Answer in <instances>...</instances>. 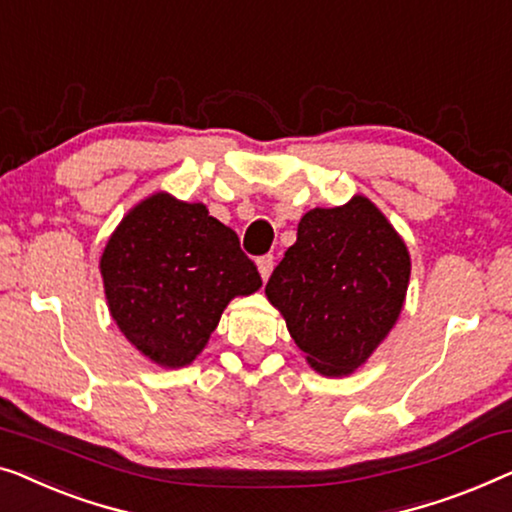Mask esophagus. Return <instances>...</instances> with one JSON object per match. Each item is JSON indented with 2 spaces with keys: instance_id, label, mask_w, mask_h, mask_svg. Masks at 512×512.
<instances>
[{
  "instance_id": "obj_1",
  "label": "esophagus",
  "mask_w": 512,
  "mask_h": 512,
  "mask_svg": "<svg viewBox=\"0 0 512 512\" xmlns=\"http://www.w3.org/2000/svg\"><path fill=\"white\" fill-rule=\"evenodd\" d=\"M272 268H274V258L270 254L258 258V272H261L263 281H268V277L272 274Z\"/></svg>"
}]
</instances>
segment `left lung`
I'll list each match as a JSON object with an SVG mask.
<instances>
[{
    "label": "left lung",
    "instance_id": "8db88e82",
    "mask_svg": "<svg viewBox=\"0 0 512 512\" xmlns=\"http://www.w3.org/2000/svg\"><path fill=\"white\" fill-rule=\"evenodd\" d=\"M411 256L365 196L314 207L281 258L265 295L311 367L346 376L365 365L402 314Z\"/></svg>",
    "mask_w": 512,
    "mask_h": 512
}]
</instances>
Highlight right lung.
<instances>
[{
    "mask_svg": "<svg viewBox=\"0 0 512 512\" xmlns=\"http://www.w3.org/2000/svg\"><path fill=\"white\" fill-rule=\"evenodd\" d=\"M99 268L117 328L166 369L191 365L228 302L263 284L233 228L166 191L131 207Z\"/></svg>",
    "mask_w": 512,
    "mask_h": 512,
    "instance_id": "add662e5",
    "label": "right lung"
}]
</instances>
